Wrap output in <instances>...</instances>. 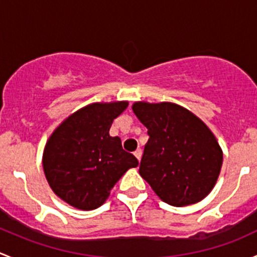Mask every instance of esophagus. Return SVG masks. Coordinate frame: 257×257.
Wrapping results in <instances>:
<instances>
[{"instance_id":"1","label":"esophagus","mask_w":257,"mask_h":257,"mask_svg":"<svg viewBox=\"0 0 257 257\" xmlns=\"http://www.w3.org/2000/svg\"><path fill=\"white\" fill-rule=\"evenodd\" d=\"M142 154H143V152H142V149H137L136 152H134V155H136V158H137V159H138V162H141Z\"/></svg>"}]
</instances>
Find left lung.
Segmentation results:
<instances>
[{
    "label": "left lung",
    "instance_id": "obj_1",
    "mask_svg": "<svg viewBox=\"0 0 257 257\" xmlns=\"http://www.w3.org/2000/svg\"><path fill=\"white\" fill-rule=\"evenodd\" d=\"M133 112L148 129L139 174L164 203L186 206L214 188L222 153L214 134L198 116L173 103H134Z\"/></svg>",
    "mask_w": 257,
    "mask_h": 257
}]
</instances>
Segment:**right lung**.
<instances>
[{"mask_svg": "<svg viewBox=\"0 0 257 257\" xmlns=\"http://www.w3.org/2000/svg\"><path fill=\"white\" fill-rule=\"evenodd\" d=\"M126 102L94 103L66 119L46 145L43 169L52 190L69 205L97 209L107 200L121 175L138 160L110 137L114 119Z\"/></svg>", "mask_w": 257, "mask_h": 257, "instance_id": "obj_1", "label": "right lung"}]
</instances>
